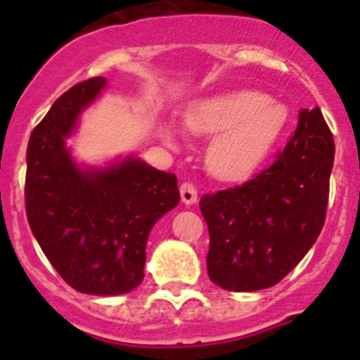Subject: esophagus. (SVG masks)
Wrapping results in <instances>:
<instances>
[{
	"label": "esophagus",
	"mask_w": 360,
	"mask_h": 360,
	"mask_svg": "<svg viewBox=\"0 0 360 360\" xmlns=\"http://www.w3.org/2000/svg\"><path fill=\"white\" fill-rule=\"evenodd\" d=\"M179 191H181V200H183L185 205H192V203L198 202V188L194 183H191V181L181 183Z\"/></svg>",
	"instance_id": "34e87169"
}]
</instances>
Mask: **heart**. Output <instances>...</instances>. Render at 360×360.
<instances>
[{
	"label": "heart",
	"instance_id": "heart-1",
	"mask_svg": "<svg viewBox=\"0 0 360 360\" xmlns=\"http://www.w3.org/2000/svg\"><path fill=\"white\" fill-rule=\"evenodd\" d=\"M290 123V110L269 95L240 89L203 98L186 110L185 124L194 134H217L207 149V168L226 181L245 179L267 158ZM168 141L174 129L162 127Z\"/></svg>",
	"mask_w": 360,
	"mask_h": 360
}]
</instances>
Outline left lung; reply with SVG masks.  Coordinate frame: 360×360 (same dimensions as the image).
Segmentation results:
<instances>
[{
  "instance_id": "obj_1",
  "label": "left lung",
  "mask_w": 360,
  "mask_h": 360,
  "mask_svg": "<svg viewBox=\"0 0 360 360\" xmlns=\"http://www.w3.org/2000/svg\"><path fill=\"white\" fill-rule=\"evenodd\" d=\"M333 162L335 140L321 110H301L269 168L239 186L203 194L209 278L230 291L278 284L323 228Z\"/></svg>"
}]
</instances>
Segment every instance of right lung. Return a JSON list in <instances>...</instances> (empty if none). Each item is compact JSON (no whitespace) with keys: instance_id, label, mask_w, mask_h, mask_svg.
<instances>
[{"instance_id":"obj_1","label":"right lung","mask_w":360,"mask_h":360,"mask_svg":"<svg viewBox=\"0 0 360 360\" xmlns=\"http://www.w3.org/2000/svg\"><path fill=\"white\" fill-rule=\"evenodd\" d=\"M106 78L76 84L31 132L25 214L44 256L76 291L120 295L143 280L149 231L179 203L177 177L124 158L106 169L78 168L65 140Z\"/></svg>"}]
</instances>
